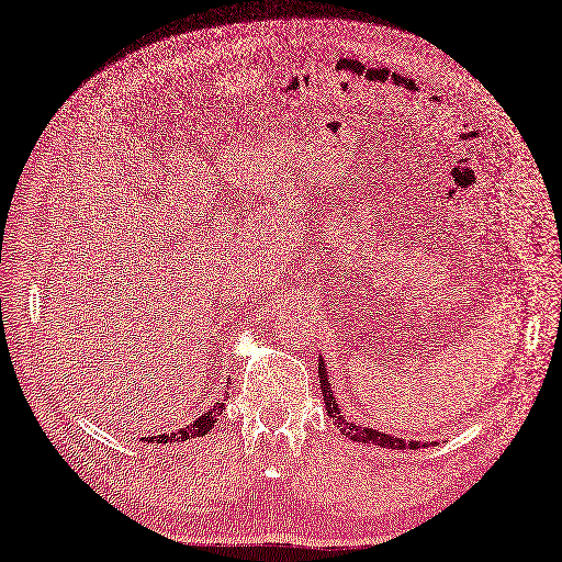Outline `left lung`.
<instances>
[{"label": "left lung", "instance_id": "8db88e82", "mask_svg": "<svg viewBox=\"0 0 562 562\" xmlns=\"http://www.w3.org/2000/svg\"><path fill=\"white\" fill-rule=\"evenodd\" d=\"M317 373H319V385H322V396H324V404H327V415L329 418L336 420V425L340 427V431L346 434V437H350L352 441H361V443H373V446H387V448H394V450H402V448H420L425 443L420 441H402L396 437H390V434H380L375 429H369V427H357L355 423L346 420L340 415V408L334 400V392H331V385H329V378H327V369H324V361L319 359L317 364Z\"/></svg>", "mask_w": 562, "mask_h": 562}]
</instances>
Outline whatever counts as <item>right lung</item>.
Here are the masks:
<instances>
[{
	"label": "right lung",
	"instance_id": "right-lung-1",
	"mask_svg": "<svg viewBox=\"0 0 562 562\" xmlns=\"http://www.w3.org/2000/svg\"><path fill=\"white\" fill-rule=\"evenodd\" d=\"M224 402H228V396H224L222 402H216V406H212L207 413H203L201 418H195L193 425H187L177 431H168V434H158V437H144V441H158V443H175V441H187L193 437H205V434L214 427V423L220 420V415L224 413Z\"/></svg>",
	"mask_w": 562,
	"mask_h": 562
}]
</instances>
